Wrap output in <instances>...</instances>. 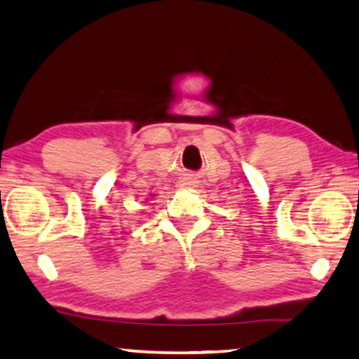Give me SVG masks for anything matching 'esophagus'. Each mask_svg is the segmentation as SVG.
Here are the masks:
<instances>
[{"mask_svg":"<svg viewBox=\"0 0 359 359\" xmlns=\"http://www.w3.org/2000/svg\"><path fill=\"white\" fill-rule=\"evenodd\" d=\"M197 184L198 182H197V179H195V177L185 175L179 180V182H177V187H179V189H194V187H197Z\"/></svg>","mask_w":359,"mask_h":359,"instance_id":"obj_1","label":"esophagus"}]
</instances>
